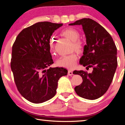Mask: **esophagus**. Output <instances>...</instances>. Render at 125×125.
<instances>
[{
    "instance_id": "esophagus-1",
    "label": "esophagus",
    "mask_w": 125,
    "mask_h": 125,
    "mask_svg": "<svg viewBox=\"0 0 125 125\" xmlns=\"http://www.w3.org/2000/svg\"><path fill=\"white\" fill-rule=\"evenodd\" d=\"M68 75H70V76H72L73 75V72L71 71H68Z\"/></svg>"
}]
</instances>
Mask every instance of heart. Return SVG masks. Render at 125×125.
<instances>
[{"instance_id": "b5f03b06", "label": "heart", "mask_w": 125, "mask_h": 125, "mask_svg": "<svg viewBox=\"0 0 125 125\" xmlns=\"http://www.w3.org/2000/svg\"><path fill=\"white\" fill-rule=\"evenodd\" d=\"M60 35L73 41L72 51L75 50L78 53H82L84 51V45L83 42L79 40L80 33L79 31L72 27H67L62 30L60 32ZM49 47L51 51L53 52L55 47V40L51 37L49 41ZM78 56L75 53H73L62 57L57 61V65L59 67L65 68L68 69H72L74 68L77 64Z\"/></svg>"}]
</instances>
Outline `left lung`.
I'll return each mask as SVG.
<instances>
[{
	"label": "left lung",
	"instance_id": "8db88e82",
	"mask_svg": "<svg viewBox=\"0 0 125 125\" xmlns=\"http://www.w3.org/2000/svg\"><path fill=\"white\" fill-rule=\"evenodd\" d=\"M69 25H82L86 37L83 55L79 63L86 69L92 68V73L74 71L83 82L74 90L82 98L95 100L103 96L113 81L117 65V48L109 33L95 21L84 18Z\"/></svg>",
	"mask_w": 125,
	"mask_h": 125
}]
</instances>
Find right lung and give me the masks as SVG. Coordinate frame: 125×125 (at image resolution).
I'll list each match as a JSON object with an SVG mask.
<instances>
[{"mask_svg":"<svg viewBox=\"0 0 125 125\" xmlns=\"http://www.w3.org/2000/svg\"><path fill=\"white\" fill-rule=\"evenodd\" d=\"M62 24L36 23L21 31L12 47L11 69L21 95L31 103H42L56 94L60 78L67 75L62 67L48 68L53 63L49 41Z\"/></svg>","mask_w":125,"mask_h":125,"instance_id":"add662e5","label":"right lung"}]
</instances>
